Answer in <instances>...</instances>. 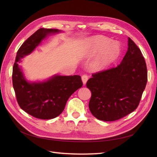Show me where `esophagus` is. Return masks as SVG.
Instances as JSON below:
<instances>
[{
    "label": "esophagus",
    "instance_id": "esophagus-1",
    "mask_svg": "<svg viewBox=\"0 0 157 157\" xmlns=\"http://www.w3.org/2000/svg\"><path fill=\"white\" fill-rule=\"evenodd\" d=\"M88 79V75L84 74L82 76V82H83L84 85L86 84Z\"/></svg>",
    "mask_w": 157,
    "mask_h": 157
}]
</instances>
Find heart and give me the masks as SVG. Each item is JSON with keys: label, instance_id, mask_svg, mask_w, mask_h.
<instances>
[{"label": "heart", "instance_id": "1", "mask_svg": "<svg viewBox=\"0 0 157 157\" xmlns=\"http://www.w3.org/2000/svg\"><path fill=\"white\" fill-rule=\"evenodd\" d=\"M120 52V46L117 42L111 43L110 39L97 36L88 45L84 55L86 58H92L101 52L94 64L95 68L101 69L114 62L119 56Z\"/></svg>", "mask_w": 157, "mask_h": 157}]
</instances>
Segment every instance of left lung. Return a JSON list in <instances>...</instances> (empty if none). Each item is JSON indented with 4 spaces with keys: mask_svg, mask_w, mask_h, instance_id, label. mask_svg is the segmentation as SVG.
Returning a JSON list of instances; mask_svg holds the SVG:
<instances>
[{
    "mask_svg": "<svg viewBox=\"0 0 157 157\" xmlns=\"http://www.w3.org/2000/svg\"><path fill=\"white\" fill-rule=\"evenodd\" d=\"M92 75L86 82L92 92L89 109L98 119L115 121L139 105L147 82V65L140 49L130 38L119 65Z\"/></svg>",
    "mask_w": 157,
    "mask_h": 157,
    "instance_id": "8db88e82",
    "label": "left lung"
}]
</instances>
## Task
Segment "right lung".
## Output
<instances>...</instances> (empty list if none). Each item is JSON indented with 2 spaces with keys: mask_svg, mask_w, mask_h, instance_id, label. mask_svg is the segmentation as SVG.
<instances>
[{
  "mask_svg": "<svg viewBox=\"0 0 157 157\" xmlns=\"http://www.w3.org/2000/svg\"><path fill=\"white\" fill-rule=\"evenodd\" d=\"M61 31L40 28L23 42L17 52L13 66L12 83L20 107L30 115L40 119H52L63 112L68 99L82 86L79 75H56L42 82H29L19 67L21 59L31 54L47 35Z\"/></svg>",
  "mask_w": 157,
  "mask_h": 157,
  "instance_id": "1",
  "label": "right lung"
}]
</instances>
